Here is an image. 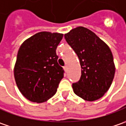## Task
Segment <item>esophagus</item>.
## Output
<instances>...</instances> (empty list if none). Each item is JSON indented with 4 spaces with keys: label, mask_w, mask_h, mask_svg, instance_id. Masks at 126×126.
Wrapping results in <instances>:
<instances>
[{
    "label": "esophagus",
    "mask_w": 126,
    "mask_h": 126,
    "mask_svg": "<svg viewBox=\"0 0 126 126\" xmlns=\"http://www.w3.org/2000/svg\"><path fill=\"white\" fill-rule=\"evenodd\" d=\"M63 69L65 70V71H67V66H66V65H65V66H64V67H63Z\"/></svg>",
    "instance_id": "34e87169"
}]
</instances>
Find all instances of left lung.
I'll list each match as a JSON object with an SVG mask.
<instances>
[{"mask_svg":"<svg viewBox=\"0 0 126 126\" xmlns=\"http://www.w3.org/2000/svg\"><path fill=\"white\" fill-rule=\"evenodd\" d=\"M79 59L80 79L72 84L74 93L87 101L102 98L110 89L115 73L113 55L105 42L82 26L64 35Z\"/></svg>","mask_w":126,"mask_h":126,"instance_id":"left-lung-1","label":"left lung"}]
</instances>
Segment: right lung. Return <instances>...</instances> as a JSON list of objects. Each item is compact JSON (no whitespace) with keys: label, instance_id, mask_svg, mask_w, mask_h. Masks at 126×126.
<instances>
[{"label":"right lung","instance_id":"1","mask_svg":"<svg viewBox=\"0 0 126 126\" xmlns=\"http://www.w3.org/2000/svg\"><path fill=\"white\" fill-rule=\"evenodd\" d=\"M63 34L40 32L22 43L14 68L16 84L31 102L41 103L54 96L63 77L56 50Z\"/></svg>","mask_w":126,"mask_h":126}]
</instances>
